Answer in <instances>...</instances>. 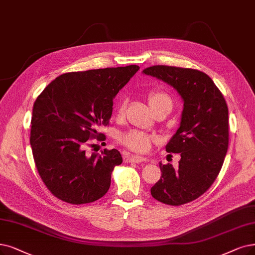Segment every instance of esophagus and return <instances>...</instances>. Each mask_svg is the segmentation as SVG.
Here are the masks:
<instances>
[{
	"instance_id": "34e87169",
	"label": "esophagus",
	"mask_w": 255,
	"mask_h": 255,
	"mask_svg": "<svg viewBox=\"0 0 255 255\" xmlns=\"http://www.w3.org/2000/svg\"><path fill=\"white\" fill-rule=\"evenodd\" d=\"M125 160L127 162H134V163H141V162L148 161L145 157H142V156H126Z\"/></svg>"
}]
</instances>
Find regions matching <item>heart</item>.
Listing matches in <instances>:
<instances>
[{"label": "heart", "instance_id": "obj_1", "mask_svg": "<svg viewBox=\"0 0 255 255\" xmlns=\"http://www.w3.org/2000/svg\"><path fill=\"white\" fill-rule=\"evenodd\" d=\"M148 103L150 105V108L152 110H155L158 107L164 106V105L171 106L172 101H171V98L166 93L162 92V91L155 90V91H151L149 93ZM126 106H127V99L124 98L121 100L119 109H118L119 115L124 114ZM151 140H152V136L144 133V131L137 130V129H131V130L126 131V133L121 134L119 136V141L122 144L135 151H146L149 148Z\"/></svg>", "mask_w": 255, "mask_h": 255}]
</instances>
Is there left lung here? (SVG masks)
I'll return each instance as SVG.
<instances>
[{
  "label": "left lung",
  "instance_id": "left-lung-1",
  "mask_svg": "<svg viewBox=\"0 0 255 255\" xmlns=\"http://www.w3.org/2000/svg\"><path fill=\"white\" fill-rule=\"evenodd\" d=\"M142 73L164 81L183 100L179 128L165 146L180 152L179 167L160 162L161 178L150 188L159 202L179 206L202 196L219 175L228 149V107L212 79L199 70L152 66Z\"/></svg>",
  "mask_w": 255,
  "mask_h": 255
}]
</instances>
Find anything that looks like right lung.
<instances>
[{"mask_svg":"<svg viewBox=\"0 0 255 255\" xmlns=\"http://www.w3.org/2000/svg\"><path fill=\"white\" fill-rule=\"evenodd\" d=\"M138 70L130 65L66 73L36 98L30 144L40 178L59 200L85 204L108 192L120 152L88 155L86 145L89 138L105 136L98 129L109 125L113 99Z\"/></svg>","mask_w":255,"mask_h":255,"instance_id":"1","label":"right lung"}]
</instances>
